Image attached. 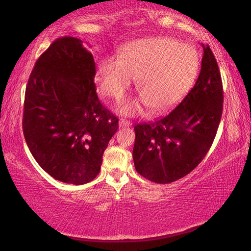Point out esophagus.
Returning <instances> with one entry per match:
<instances>
[{
  "mask_svg": "<svg viewBox=\"0 0 251 251\" xmlns=\"http://www.w3.org/2000/svg\"><path fill=\"white\" fill-rule=\"evenodd\" d=\"M130 125H131L130 122L126 121V120H123V118L120 121V126H121V127H129Z\"/></svg>",
  "mask_w": 251,
  "mask_h": 251,
  "instance_id": "34e87169",
  "label": "esophagus"
}]
</instances>
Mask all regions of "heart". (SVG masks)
Returning <instances> with one entry per match:
<instances>
[{
  "mask_svg": "<svg viewBox=\"0 0 251 251\" xmlns=\"http://www.w3.org/2000/svg\"><path fill=\"white\" fill-rule=\"evenodd\" d=\"M199 70L196 50L171 37H154L134 42L123 50L120 59L108 57L99 67V86L105 95L120 100L131 78L141 100H127L120 110L131 115L147 104L160 112L177 103L194 84Z\"/></svg>",
  "mask_w": 251,
  "mask_h": 251,
  "instance_id": "b5f03b06",
  "label": "heart"
}]
</instances>
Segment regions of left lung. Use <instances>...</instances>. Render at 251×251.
I'll use <instances>...</instances> for the list:
<instances>
[{"label": "left lung", "mask_w": 251, "mask_h": 251, "mask_svg": "<svg viewBox=\"0 0 251 251\" xmlns=\"http://www.w3.org/2000/svg\"><path fill=\"white\" fill-rule=\"evenodd\" d=\"M196 84L167 115L135 125L136 171L157 184L176 181L194 171L212 145L223 114V82L217 61L202 45Z\"/></svg>", "instance_id": "1"}]
</instances>
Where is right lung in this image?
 Wrapping results in <instances>:
<instances>
[{
	"label": "right lung",
	"instance_id": "1",
	"mask_svg": "<svg viewBox=\"0 0 251 251\" xmlns=\"http://www.w3.org/2000/svg\"><path fill=\"white\" fill-rule=\"evenodd\" d=\"M95 62L83 42L59 37L41 55L25 90L23 133L40 166L83 185L99 175L118 118L96 93Z\"/></svg>",
	"mask_w": 251,
	"mask_h": 251
}]
</instances>
